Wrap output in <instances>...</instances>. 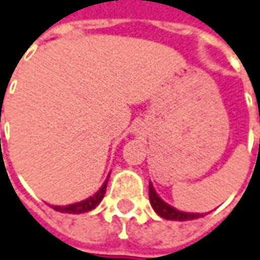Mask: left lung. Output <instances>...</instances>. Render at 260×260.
<instances>
[{"mask_svg": "<svg viewBox=\"0 0 260 260\" xmlns=\"http://www.w3.org/2000/svg\"><path fill=\"white\" fill-rule=\"evenodd\" d=\"M148 192H150V203L151 207L154 209V212L165 218V219H171V221H190V219H197V218H202L203 213H188V212H181V210H176L175 207L169 206L168 203H165L160 197L157 196V192L154 191L151 182L148 185Z\"/></svg>", "mask_w": 260, "mask_h": 260, "instance_id": "obj_1", "label": "left lung"}]
</instances>
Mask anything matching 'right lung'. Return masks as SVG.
Masks as SVG:
<instances>
[{
  "mask_svg": "<svg viewBox=\"0 0 260 260\" xmlns=\"http://www.w3.org/2000/svg\"><path fill=\"white\" fill-rule=\"evenodd\" d=\"M106 187H107V179L103 184V187L100 188L94 196L88 197L86 200L73 203V205H68V206H53L54 210L57 212H63V213H84V212H89L94 207H97L100 205V202L103 200L104 194H106Z\"/></svg>",
  "mask_w": 260,
  "mask_h": 260,
  "instance_id": "right-lung-1",
  "label": "right lung"
}]
</instances>
